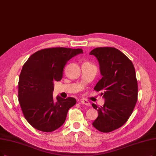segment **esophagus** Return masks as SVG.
Here are the masks:
<instances>
[{"label":"esophagus","mask_w":156,"mask_h":156,"mask_svg":"<svg viewBox=\"0 0 156 156\" xmlns=\"http://www.w3.org/2000/svg\"><path fill=\"white\" fill-rule=\"evenodd\" d=\"M80 103L85 105H87V106H90V103L88 101H87V100H85V99H82L81 101H80Z\"/></svg>","instance_id":"1"}]
</instances>
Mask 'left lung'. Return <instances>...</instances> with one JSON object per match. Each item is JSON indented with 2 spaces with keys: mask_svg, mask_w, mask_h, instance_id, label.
<instances>
[{
  "mask_svg": "<svg viewBox=\"0 0 156 156\" xmlns=\"http://www.w3.org/2000/svg\"><path fill=\"white\" fill-rule=\"evenodd\" d=\"M97 58L102 78L94 90L105 98L98 108L97 119L92 125L99 131L109 133L122 127L133 113L138 101V82L134 66L126 55L114 47H98L90 53Z\"/></svg>",
  "mask_w": 156,
  "mask_h": 156,
  "instance_id": "8db88e82",
  "label": "left lung"
}]
</instances>
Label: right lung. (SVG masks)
Segmentation results:
<instances>
[{
  "label": "right lung",
  "mask_w": 156,
  "mask_h": 156,
  "mask_svg": "<svg viewBox=\"0 0 156 156\" xmlns=\"http://www.w3.org/2000/svg\"><path fill=\"white\" fill-rule=\"evenodd\" d=\"M81 48L54 47L32 54L23 65L18 81V102L27 121L36 129L50 133L64 123L68 111L76 104V98L53 99L54 83L63 77L67 61Z\"/></svg>",
  "instance_id": "obj_1"
}]
</instances>
